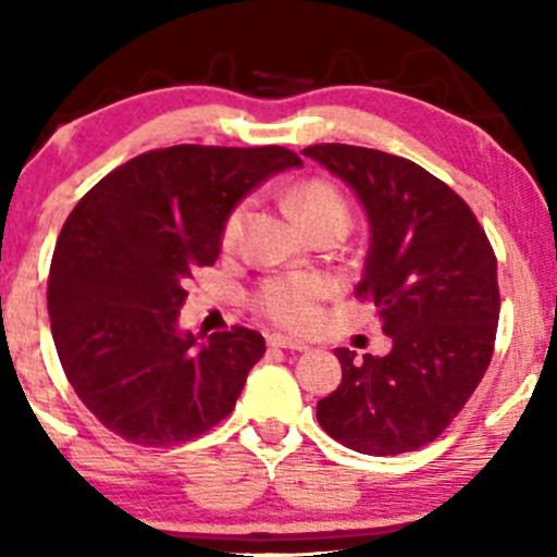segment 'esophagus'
<instances>
[{"instance_id":"34e87169","label":"esophagus","mask_w":557,"mask_h":557,"mask_svg":"<svg viewBox=\"0 0 557 557\" xmlns=\"http://www.w3.org/2000/svg\"><path fill=\"white\" fill-rule=\"evenodd\" d=\"M267 343H270L272 348H287V350H306V348H309V343L296 341V337H287V335H270V337H267Z\"/></svg>"}]
</instances>
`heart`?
<instances>
[{"label": "heart", "instance_id": "1", "mask_svg": "<svg viewBox=\"0 0 557 557\" xmlns=\"http://www.w3.org/2000/svg\"><path fill=\"white\" fill-rule=\"evenodd\" d=\"M293 207L300 220L309 227L324 225V222H343L350 225V209L341 190L327 181H309L300 183L290 196ZM248 201H240L233 207V212L225 216L222 225V246L235 248L243 238V230L248 222ZM330 293V283L317 274H277L261 283L257 290V306L261 314L274 319L285 327H309L317 319L319 300Z\"/></svg>", "mask_w": 557, "mask_h": 557}]
</instances>
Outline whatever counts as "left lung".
<instances>
[{"instance_id":"1","label":"left lung","mask_w":557,"mask_h":557,"mask_svg":"<svg viewBox=\"0 0 557 557\" xmlns=\"http://www.w3.org/2000/svg\"><path fill=\"white\" fill-rule=\"evenodd\" d=\"M359 196L369 251L356 298L372 300L387 356L337 348L343 382L317 403L332 440L398 456L424 447L471 398L492 359L497 259L469 203L411 159L348 144L300 151Z\"/></svg>"}]
</instances>
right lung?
Returning <instances> with one entry per match:
<instances>
[{"label": "right lung", "instance_id": "1", "mask_svg": "<svg viewBox=\"0 0 557 557\" xmlns=\"http://www.w3.org/2000/svg\"><path fill=\"white\" fill-rule=\"evenodd\" d=\"M300 164L283 146H170L120 164L75 203L47 304L67 382L107 430L177 445L233 411L264 337L183 332L185 280L220 257L222 225L243 196Z\"/></svg>", "mask_w": 557, "mask_h": 557}]
</instances>
